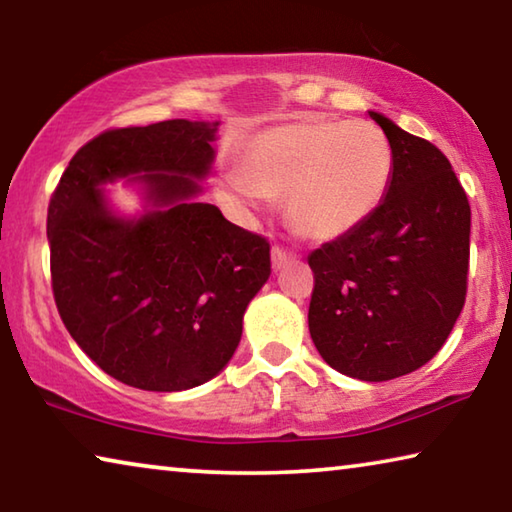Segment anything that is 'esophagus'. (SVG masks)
Segmentation results:
<instances>
[{
  "mask_svg": "<svg viewBox=\"0 0 512 512\" xmlns=\"http://www.w3.org/2000/svg\"><path fill=\"white\" fill-rule=\"evenodd\" d=\"M271 259H273V268L277 271V268H282L284 264H289L291 259H293V255L289 253L287 248H282V246H273V250H271Z\"/></svg>",
  "mask_w": 512,
  "mask_h": 512,
  "instance_id": "1",
  "label": "esophagus"
}]
</instances>
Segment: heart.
I'll return each instance as SVG.
<instances>
[{
	"label": "heart",
	"instance_id": "obj_1",
	"mask_svg": "<svg viewBox=\"0 0 512 512\" xmlns=\"http://www.w3.org/2000/svg\"><path fill=\"white\" fill-rule=\"evenodd\" d=\"M393 151L370 121H316L275 126L255 135L241 155V176L219 192L239 207L262 196H287V214L300 235L339 239L366 223L384 201Z\"/></svg>",
	"mask_w": 512,
	"mask_h": 512
}]
</instances>
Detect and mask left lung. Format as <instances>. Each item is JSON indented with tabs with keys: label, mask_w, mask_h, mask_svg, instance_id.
Instances as JSON below:
<instances>
[{
	"label": "left lung",
	"mask_w": 512,
	"mask_h": 512,
	"mask_svg": "<svg viewBox=\"0 0 512 512\" xmlns=\"http://www.w3.org/2000/svg\"><path fill=\"white\" fill-rule=\"evenodd\" d=\"M370 117L391 144V185L366 223L309 255V334L334 370L388 381L436 357L461 314L472 212L438 146Z\"/></svg>",
	"instance_id": "8db88e82"
}]
</instances>
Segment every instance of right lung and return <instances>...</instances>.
Masks as SVG:
<instances>
[{
  "label": "right lung",
  "mask_w": 512,
  "mask_h": 512,
  "mask_svg": "<svg viewBox=\"0 0 512 512\" xmlns=\"http://www.w3.org/2000/svg\"><path fill=\"white\" fill-rule=\"evenodd\" d=\"M216 124L169 119L83 144L47 210L51 289L79 348L121 384L187 391L235 354L248 302L271 275L266 237L194 203ZM140 172L156 210L121 222L98 185Z\"/></svg>",
  "instance_id": "1"
}]
</instances>
